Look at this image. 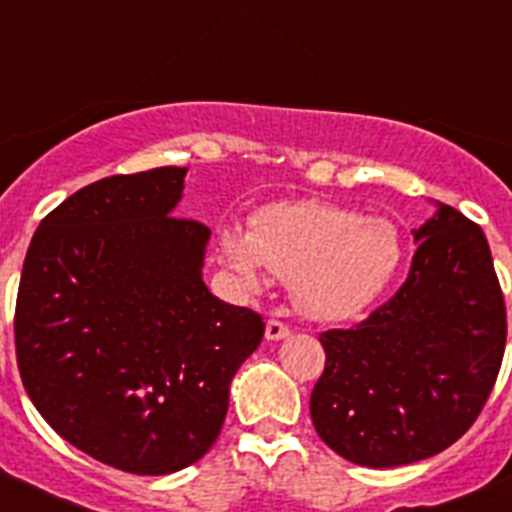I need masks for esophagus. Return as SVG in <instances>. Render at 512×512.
<instances>
[{
    "mask_svg": "<svg viewBox=\"0 0 512 512\" xmlns=\"http://www.w3.org/2000/svg\"><path fill=\"white\" fill-rule=\"evenodd\" d=\"M289 333H292V330H289V325L282 323V320L271 318L269 323H266V338H269V341H282Z\"/></svg>",
    "mask_w": 512,
    "mask_h": 512,
    "instance_id": "1",
    "label": "esophagus"
}]
</instances>
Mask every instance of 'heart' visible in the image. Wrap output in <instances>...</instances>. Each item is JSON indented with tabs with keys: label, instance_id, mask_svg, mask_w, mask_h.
<instances>
[{
	"label": "heart",
	"instance_id": "b5f03b06",
	"mask_svg": "<svg viewBox=\"0 0 512 512\" xmlns=\"http://www.w3.org/2000/svg\"><path fill=\"white\" fill-rule=\"evenodd\" d=\"M223 248L243 282L264 284L269 269L292 279L310 318L346 320L382 295L400 269V230L330 202H284L256 212L251 233L228 228Z\"/></svg>",
	"mask_w": 512,
	"mask_h": 512
}]
</instances>
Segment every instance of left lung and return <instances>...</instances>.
<instances>
[{"label": "left lung", "mask_w": 512, "mask_h": 512, "mask_svg": "<svg viewBox=\"0 0 512 512\" xmlns=\"http://www.w3.org/2000/svg\"><path fill=\"white\" fill-rule=\"evenodd\" d=\"M408 279L351 328L320 333L312 425L343 459L387 469L436 456L495 387L508 312L490 243L449 205L415 230Z\"/></svg>", "instance_id": "obj_1"}]
</instances>
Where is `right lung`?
<instances>
[{"label":"right lung","mask_w":512,"mask_h":512,"mask_svg":"<svg viewBox=\"0 0 512 512\" xmlns=\"http://www.w3.org/2000/svg\"><path fill=\"white\" fill-rule=\"evenodd\" d=\"M179 166L99 179L43 217L15 307L25 392L107 467L171 474L210 451L264 318L210 295V228L171 215Z\"/></svg>","instance_id":"right-lung-1"}]
</instances>
